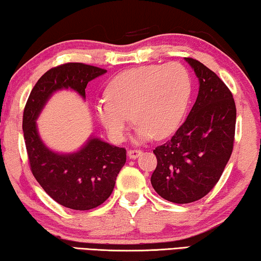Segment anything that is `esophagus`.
<instances>
[{
	"instance_id": "34e87169",
	"label": "esophagus",
	"mask_w": 261,
	"mask_h": 261,
	"mask_svg": "<svg viewBox=\"0 0 261 261\" xmlns=\"http://www.w3.org/2000/svg\"><path fill=\"white\" fill-rule=\"evenodd\" d=\"M141 153H142L141 149L133 148V149H129V151H128V156H129L130 159H135V158H138Z\"/></svg>"
}]
</instances>
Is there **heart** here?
I'll return each mask as SVG.
<instances>
[{
    "label": "heart",
    "mask_w": 261,
    "mask_h": 261,
    "mask_svg": "<svg viewBox=\"0 0 261 261\" xmlns=\"http://www.w3.org/2000/svg\"><path fill=\"white\" fill-rule=\"evenodd\" d=\"M191 89L190 74L180 64L133 67L107 84V99L96 105V116L116 141L123 139L129 115L139 124V139L166 138L181 121Z\"/></svg>",
    "instance_id": "1"
}]
</instances>
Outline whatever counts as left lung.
Listing matches in <instances>:
<instances>
[{"mask_svg": "<svg viewBox=\"0 0 261 261\" xmlns=\"http://www.w3.org/2000/svg\"><path fill=\"white\" fill-rule=\"evenodd\" d=\"M199 81L198 96L171 140L153 149L151 183L166 201H198L215 187L234 147L237 107L222 80L204 64L185 58Z\"/></svg>", "mask_w": 261, "mask_h": 261, "instance_id": "1", "label": "left lung"}]
</instances>
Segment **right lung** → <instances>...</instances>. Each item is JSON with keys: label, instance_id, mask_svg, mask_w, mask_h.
I'll list each match as a JSON object with an SVG mask.
<instances>
[{"label": "right lung", "instance_id": "1", "mask_svg": "<svg viewBox=\"0 0 261 261\" xmlns=\"http://www.w3.org/2000/svg\"><path fill=\"white\" fill-rule=\"evenodd\" d=\"M106 72L83 63L52 67L39 78L24 106L22 129L32 173L49 197L73 210L94 209L112 195L126 149L91 138L78 152L59 154L41 141L35 120L53 92L70 88L84 98L89 82Z\"/></svg>", "mask_w": 261, "mask_h": 261}]
</instances>
